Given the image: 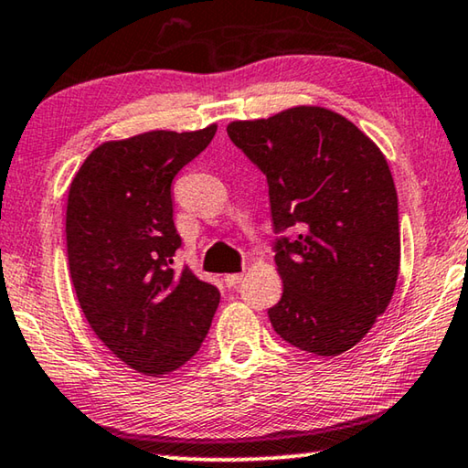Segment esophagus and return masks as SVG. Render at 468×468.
<instances>
[{
	"label": "esophagus",
	"mask_w": 468,
	"mask_h": 468,
	"mask_svg": "<svg viewBox=\"0 0 468 468\" xmlns=\"http://www.w3.org/2000/svg\"><path fill=\"white\" fill-rule=\"evenodd\" d=\"M241 279H243V274H241V272L225 274V282H227V287H229V289H231V287H237V284L241 282Z\"/></svg>",
	"instance_id": "1"
}]
</instances>
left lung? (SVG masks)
I'll use <instances>...</instances> for the list:
<instances>
[{
  "mask_svg": "<svg viewBox=\"0 0 468 468\" xmlns=\"http://www.w3.org/2000/svg\"><path fill=\"white\" fill-rule=\"evenodd\" d=\"M229 138L268 179L282 297L268 310L276 335L301 351L336 357L386 312L399 279V196L382 150L357 125L320 105L268 120H235Z\"/></svg>",
  "mask_w": 468,
  "mask_h": 468,
  "instance_id": "8db88e82",
  "label": "left lung"
}]
</instances>
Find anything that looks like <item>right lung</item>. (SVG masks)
<instances>
[{
  "instance_id": "add662e5",
  "label": "right lung",
  "mask_w": 468,
  "mask_h": 468,
  "mask_svg": "<svg viewBox=\"0 0 468 468\" xmlns=\"http://www.w3.org/2000/svg\"><path fill=\"white\" fill-rule=\"evenodd\" d=\"M215 133L210 123L107 140L68 189V264L78 303L102 345L138 374L163 378L192 359L217 312V287L189 268H171L181 245L173 177Z\"/></svg>"
}]
</instances>
